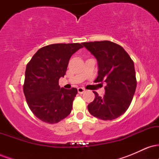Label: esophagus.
I'll list each match as a JSON object with an SVG mask.
<instances>
[{
    "label": "esophagus",
    "instance_id": "obj_1",
    "mask_svg": "<svg viewBox=\"0 0 159 159\" xmlns=\"http://www.w3.org/2000/svg\"><path fill=\"white\" fill-rule=\"evenodd\" d=\"M84 91H85V89L83 88V87H78V93L82 94V93H84Z\"/></svg>",
    "mask_w": 159,
    "mask_h": 159
}]
</instances>
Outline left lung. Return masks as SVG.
I'll return each instance as SVG.
<instances>
[{
	"label": "left lung",
	"mask_w": 159,
	"mask_h": 159,
	"mask_svg": "<svg viewBox=\"0 0 159 159\" xmlns=\"http://www.w3.org/2000/svg\"><path fill=\"white\" fill-rule=\"evenodd\" d=\"M98 61L96 82H106L104 96L94 91L95 98L87 106L89 112L102 120L123 115L132 101L137 87L134 62L120 45L111 41L83 43Z\"/></svg>",
	"instance_id": "8db88e82"
}]
</instances>
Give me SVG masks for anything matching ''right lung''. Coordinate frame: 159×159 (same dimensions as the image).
Masks as SVG:
<instances>
[{
	"mask_svg": "<svg viewBox=\"0 0 159 159\" xmlns=\"http://www.w3.org/2000/svg\"><path fill=\"white\" fill-rule=\"evenodd\" d=\"M83 48L80 43H57L43 47L27 64L24 94L29 108L45 123L54 124L70 114L78 90L59 86L71 56Z\"/></svg>",
	"mask_w": 159,
	"mask_h": 159,
	"instance_id": "right-lung-1",
	"label": "right lung"
}]
</instances>
